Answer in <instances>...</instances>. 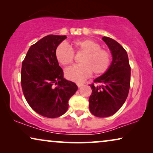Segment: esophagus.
Here are the masks:
<instances>
[{
	"instance_id": "obj_1",
	"label": "esophagus",
	"mask_w": 153,
	"mask_h": 153,
	"mask_svg": "<svg viewBox=\"0 0 153 153\" xmlns=\"http://www.w3.org/2000/svg\"><path fill=\"white\" fill-rule=\"evenodd\" d=\"M76 84H77V86H78L79 88H80V87H81L83 85V83H77Z\"/></svg>"
}]
</instances>
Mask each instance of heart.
Listing matches in <instances>:
<instances>
[{"mask_svg":"<svg viewBox=\"0 0 153 153\" xmlns=\"http://www.w3.org/2000/svg\"><path fill=\"white\" fill-rule=\"evenodd\" d=\"M72 46L76 54H82L80 65L67 69V78L76 82H81L91 76L105 73L109 68L111 55L108 49L100 47L97 42L91 39H82L74 41ZM56 56L58 62L64 66L72 64L74 54L72 49L65 44H60L56 50Z\"/></svg>","mask_w":153,"mask_h":153,"instance_id":"b5f03b06","label":"heart"}]
</instances>
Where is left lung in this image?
I'll return each mask as SVG.
<instances>
[{
  "label": "left lung",
  "instance_id": "obj_1",
  "mask_svg": "<svg viewBox=\"0 0 153 153\" xmlns=\"http://www.w3.org/2000/svg\"><path fill=\"white\" fill-rule=\"evenodd\" d=\"M112 53L113 60L108 70L90 84L92 94L89 97L91 114L99 118L112 116L125 103L130 87L131 68L127 51L110 37H102ZM95 83L102 85L96 86Z\"/></svg>",
  "mask_w": 153,
  "mask_h": 153
}]
</instances>
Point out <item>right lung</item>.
Returning a JSON list of instances; mask_svg holds the SVG:
<instances>
[{
	"label": "right lung",
	"instance_id": "obj_1",
	"mask_svg": "<svg viewBox=\"0 0 153 153\" xmlns=\"http://www.w3.org/2000/svg\"><path fill=\"white\" fill-rule=\"evenodd\" d=\"M66 35H49L30 47L22 62L21 84L27 102L35 112L49 118H58L68 108L76 93V83L64 78L56 50Z\"/></svg>",
	"mask_w": 153,
	"mask_h": 153
}]
</instances>
